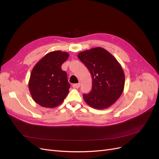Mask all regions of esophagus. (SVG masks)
Listing matches in <instances>:
<instances>
[{
	"mask_svg": "<svg viewBox=\"0 0 159 159\" xmlns=\"http://www.w3.org/2000/svg\"><path fill=\"white\" fill-rule=\"evenodd\" d=\"M72 86H73V88H75V89H78L80 87V84L78 83V84H74L72 85Z\"/></svg>",
	"mask_w": 159,
	"mask_h": 159,
	"instance_id": "obj_1",
	"label": "esophagus"
}]
</instances>
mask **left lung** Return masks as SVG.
<instances>
[{
    "mask_svg": "<svg viewBox=\"0 0 159 159\" xmlns=\"http://www.w3.org/2000/svg\"><path fill=\"white\" fill-rule=\"evenodd\" d=\"M78 57L92 77V89L83 95L85 103L98 109L109 107L123 91L125 74L121 65L112 54L101 47L81 52Z\"/></svg>",
    "mask_w": 159,
    "mask_h": 159,
    "instance_id": "left-lung-1",
    "label": "left lung"
}]
</instances>
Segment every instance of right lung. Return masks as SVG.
<instances>
[{"mask_svg":"<svg viewBox=\"0 0 159 159\" xmlns=\"http://www.w3.org/2000/svg\"><path fill=\"white\" fill-rule=\"evenodd\" d=\"M68 57L65 52H51L33 68L28 88L32 99L42 107H57L68 95L70 84L61 67Z\"/></svg>","mask_w":159,"mask_h":159,"instance_id":"add662e5","label":"right lung"}]
</instances>
